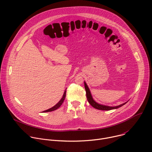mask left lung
<instances>
[{
	"instance_id": "8db88e82",
	"label": "left lung",
	"mask_w": 152,
	"mask_h": 152,
	"mask_svg": "<svg viewBox=\"0 0 152 152\" xmlns=\"http://www.w3.org/2000/svg\"><path fill=\"white\" fill-rule=\"evenodd\" d=\"M84 86H85V89L86 91V98H87L88 102H89V103L94 108L97 110H103V111H109V110H115V109H117V108L123 106L124 104H125L127 102H126L125 103L121 104L120 105L116 106H107V105H104V104H102L100 103H98L97 102H96L91 93V91L88 88V86L87 85V84L86 83V82L84 81Z\"/></svg>"
}]
</instances>
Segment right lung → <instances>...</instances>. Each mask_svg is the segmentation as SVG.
<instances>
[{
  "label": "right lung",
  "instance_id": "right-lung-1",
  "mask_svg": "<svg viewBox=\"0 0 152 152\" xmlns=\"http://www.w3.org/2000/svg\"><path fill=\"white\" fill-rule=\"evenodd\" d=\"M66 89L65 90L64 93V94H63V96H62V97L61 99L59 101L58 103H57L54 106H53L52 107L50 108V109H49V110H46V111H42V112H43V113L51 112V111H55V110H57L58 108H59V107L61 106V104H62V103H63V102H64L65 98H66Z\"/></svg>",
  "mask_w": 152,
  "mask_h": 152
}]
</instances>
